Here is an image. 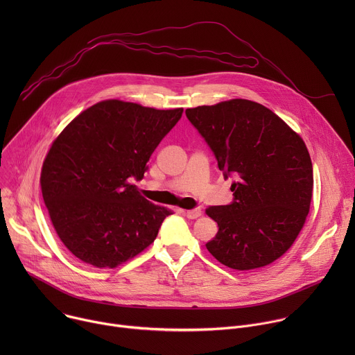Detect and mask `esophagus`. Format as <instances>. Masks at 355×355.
Masks as SVG:
<instances>
[{"label":"esophagus","instance_id":"esophagus-1","mask_svg":"<svg viewBox=\"0 0 355 355\" xmlns=\"http://www.w3.org/2000/svg\"><path fill=\"white\" fill-rule=\"evenodd\" d=\"M202 215V211L199 209V208H196V209H189V211H185V216L188 218V219H196V218H199Z\"/></svg>","mask_w":355,"mask_h":355}]
</instances>
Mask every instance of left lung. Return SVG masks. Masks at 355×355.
I'll return each instance as SVG.
<instances>
[{
	"label": "left lung",
	"instance_id": "8db88e82",
	"mask_svg": "<svg viewBox=\"0 0 355 355\" xmlns=\"http://www.w3.org/2000/svg\"><path fill=\"white\" fill-rule=\"evenodd\" d=\"M185 114L212 148L219 170L236 180L232 204L207 209L219 227L208 251L237 271L274 263L309 214L313 167L305 141L254 101L236 98Z\"/></svg>",
	"mask_w": 355,
	"mask_h": 355
}]
</instances>
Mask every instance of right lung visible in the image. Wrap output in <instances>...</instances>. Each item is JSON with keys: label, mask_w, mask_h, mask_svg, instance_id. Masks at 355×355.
<instances>
[{"label": "right lung", "mask_w": 355, "mask_h": 355, "mask_svg": "<svg viewBox=\"0 0 355 355\" xmlns=\"http://www.w3.org/2000/svg\"><path fill=\"white\" fill-rule=\"evenodd\" d=\"M182 111L101 101L53 140L42 166V195L59 239L80 261L116 268L155 241L173 211L151 204L130 181L143 178Z\"/></svg>", "instance_id": "add662e5"}]
</instances>
